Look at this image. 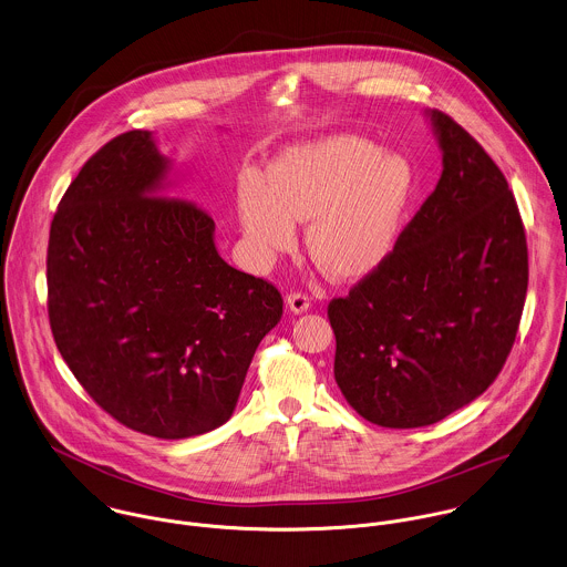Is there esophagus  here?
<instances>
[{
    "label": "esophagus",
    "mask_w": 567,
    "mask_h": 567,
    "mask_svg": "<svg viewBox=\"0 0 567 567\" xmlns=\"http://www.w3.org/2000/svg\"><path fill=\"white\" fill-rule=\"evenodd\" d=\"M309 305H311V302H309V298H307L305 293H289V296H287V307H289V311L296 313V316L309 311Z\"/></svg>",
    "instance_id": "esophagus-1"
}]
</instances>
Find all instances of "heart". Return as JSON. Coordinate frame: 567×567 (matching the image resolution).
Listing matches in <instances>:
<instances>
[{"instance_id": "obj_1", "label": "heart", "mask_w": 567, "mask_h": 567, "mask_svg": "<svg viewBox=\"0 0 567 567\" xmlns=\"http://www.w3.org/2000/svg\"><path fill=\"white\" fill-rule=\"evenodd\" d=\"M262 179L245 175L236 210L251 260L271 265L309 224L311 256L340 280H359L396 249L414 197L412 164L359 135H331L280 153Z\"/></svg>"}]
</instances>
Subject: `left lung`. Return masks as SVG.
I'll list each match as a JSON object with an SVG mask.
<instances>
[{"instance_id":"left-lung-1","label":"left lung","mask_w":567,"mask_h":567,"mask_svg":"<svg viewBox=\"0 0 567 567\" xmlns=\"http://www.w3.org/2000/svg\"><path fill=\"white\" fill-rule=\"evenodd\" d=\"M443 173L392 256L329 305L336 381L365 421H443L499 374L522 320L528 247L506 177L450 115L425 112Z\"/></svg>"}]
</instances>
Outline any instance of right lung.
<instances>
[{
  "label": "right lung",
  "mask_w": 567,
  "mask_h": 567,
  "mask_svg": "<svg viewBox=\"0 0 567 567\" xmlns=\"http://www.w3.org/2000/svg\"><path fill=\"white\" fill-rule=\"evenodd\" d=\"M171 173L153 131L122 133L87 159L50 227L48 313L107 414L179 441L229 421L282 298L227 265L213 217L168 197Z\"/></svg>",
  "instance_id": "obj_1"
}]
</instances>
